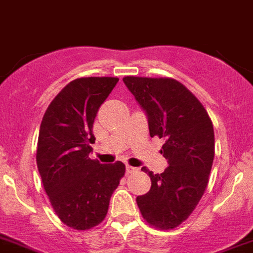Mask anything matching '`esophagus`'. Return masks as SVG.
<instances>
[{"label": "esophagus", "mask_w": 253, "mask_h": 253, "mask_svg": "<svg viewBox=\"0 0 253 253\" xmlns=\"http://www.w3.org/2000/svg\"><path fill=\"white\" fill-rule=\"evenodd\" d=\"M125 169H126V172H128V174H131V172H135L137 171V168H134V166H130V165H126V168H125Z\"/></svg>", "instance_id": "esophagus-1"}]
</instances>
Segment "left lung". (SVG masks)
<instances>
[{
    "label": "left lung",
    "mask_w": 253,
    "mask_h": 253,
    "mask_svg": "<svg viewBox=\"0 0 253 253\" xmlns=\"http://www.w3.org/2000/svg\"><path fill=\"white\" fill-rule=\"evenodd\" d=\"M123 82L148 119L151 137L164 138L161 153L169 166L161 174L142 168L151 189L138 196L142 216L155 228L174 229L188 219L209 183L213 126L202 103L171 78L125 77Z\"/></svg>",
    "instance_id": "1"
}]
</instances>
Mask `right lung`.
I'll return each instance as SVG.
<instances>
[{"instance_id":"1","label":"right lung","mask_w":253,"mask_h":253,"mask_svg":"<svg viewBox=\"0 0 253 253\" xmlns=\"http://www.w3.org/2000/svg\"><path fill=\"white\" fill-rule=\"evenodd\" d=\"M118 78H79L62 88L44 112L38 135L37 166L43 187L62 223L90 229L105 219L125 165L90 160L94 118Z\"/></svg>"}]
</instances>
